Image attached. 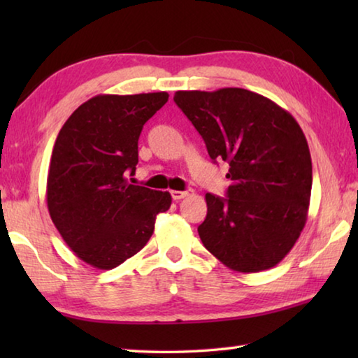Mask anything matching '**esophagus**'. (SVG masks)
<instances>
[{"instance_id": "1", "label": "esophagus", "mask_w": 358, "mask_h": 358, "mask_svg": "<svg viewBox=\"0 0 358 358\" xmlns=\"http://www.w3.org/2000/svg\"><path fill=\"white\" fill-rule=\"evenodd\" d=\"M173 201H180V199H185L189 196V191H171Z\"/></svg>"}]
</instances>
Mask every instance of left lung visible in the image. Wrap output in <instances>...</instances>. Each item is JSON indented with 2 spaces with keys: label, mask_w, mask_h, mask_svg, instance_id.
I'll use <instances>...</instances> for the list:
<instances>
[{
  "label": "left lung",
  "mask_w": 358,
  "mask_h": 358,
  "mask_svg": "<svg viewBox=\"0 0 358 358\" xmlns=\"http://www.w3.org/2000/svg\"><path fill=\"white\" fill-rule=\"evenodd\" d=\"M173 101L213 161L229 162L227 197L205 194L203 246L230 270L257 273L287 256L306 224L313 166L300 124L243 88L177 92Z\"/></svg>",
  "instance_id": "left-lung-1"
}]
</instances>
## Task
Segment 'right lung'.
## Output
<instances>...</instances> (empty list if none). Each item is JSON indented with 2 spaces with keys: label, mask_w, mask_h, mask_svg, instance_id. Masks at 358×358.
<instances>
[{
  "label": "right lung",
  "mask_w": 358,
  "mask_h": 358,
  "mask_svg": "<svg viewBox=\"0 0 358 358\" xmlns=\"http://www.w3.org/2000/svg\"><path fill=\"white\" fill-rule=\"evenodd\" d=\"M169 94H98L76 108L52 151L47 208L78 259L112 270L148 243L156 216L171 208L167 191L129 185L143 124Z\"/></svg>",
  "instance_id": "1"
}]
</instances>
